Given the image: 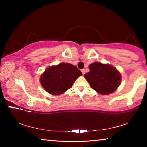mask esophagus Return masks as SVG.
Returning a JSON list of instances; mask_svg holds the SVG:
<instances>
[{"mask_svg":"<svg viewBox=\"0 0 147 147\" xmlns=\"http://www.w3.org/2000/svg\"><path fill=\"white\" fill-rule=\"evenodd\" d=\"M81 71H82V74H84L86 73V71H85V69H82Z\"/></svg>","mask_w":147,"mask_h":147,"instance_id":"34e87169","label":"esophagus"}]
</instances>
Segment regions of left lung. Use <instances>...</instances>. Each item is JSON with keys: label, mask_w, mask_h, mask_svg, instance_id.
Masks as SVG:
<instances>
[{"label": "left lung", "mask_w": 147, "mask_h": 147, "mask_svg": "<svg viewBox=\"0 0 147 147\" xmlns=\"http://www.w3.org/2000/svg\"><path fill=\"white\" fill-rule=\"evenodd\" d=\"M89 72L84 74L90 87L101 94H109L115 91L120 85L121 76L113 66L94 62L89 65Z\"/></svg>", "instance_id": "8db88e82"}]
</instances>
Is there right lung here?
Here are the masks:
<instances>
[{
  "label": "right lung",
  "mask_w": 147,
  "mask_h": 147,
  "mask_svg": "<svg viewBox=\"0 0 147 147\" xmlns=\"http://www.w3.org/2000/svg\"><path fill=\"white\" fill-rule=\"evenodd\" d=\"M82 72L73 65L61 63L47 68L40 77L41 86L45 90L53 95H58L71 88Z\"/></svg>",
  "instance_id": "1"
}]
</instances>
